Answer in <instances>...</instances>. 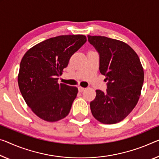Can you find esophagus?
<instances>
[{
    "label": "esophagus",
    "instance_id": "1",
    "mask_svg": "<svg viewBox=\"0 0 159 159\" xmlns=\"http://www.w3.org/2000/svg\"><path fill=\"white\" fill-rule=\"evenodd\" d=\"M78 90H79L80 92H82L84 90V88L82 87H78Z\"/></svg>",
    "mask_w": 159,
    "mask_h": 159
}]
</instances>
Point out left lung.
Masks as SVG:
<instances>
[{"instance_id": "obj_1", "label": "left lung", "mask_w": 159, "mask_h": 159, "mask_svg": "<svg viewBox=\"0 0 159 159\" xmlns=\"http://www.w3.org/2000/svg\"><path fill=\"white\" fill-rule=\"evenodd\" d=\"M87 38L99 55V71L108 80L106 92L96 90V97L90 102L92 114L101 123H118L139 101L144 79L142 65L126 43L104 36Z\"/></svg>"}]
</instances>
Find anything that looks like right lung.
<instances>
[{
    "mask_svg": "<svg viewBox=\"0 0 159 159\" xmlns=\"http://www.w3.org/2000/svg\"><path fill=\"white\" fill-rule=\"evenodd\" d=\"M83 35H60L37 44L24 55L18 82L24 100L38 117L57 121L70 113L78 89L58 83L71 56L86 43Z\"/></svg>",
    "mask_w": 159,
    "mask_h": 159,
    "instance_id": "obj_1",
    "label": "right lung"
}]
</instances>
